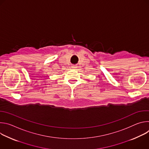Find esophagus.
<instances>
[{"mask_svg": "<svg viewBox=\"0 0 149 149\" xmlns=\"http://www.w3.org/2000/svg\"><path fill=\"white\" fill-rule=\"evenodd\" d=\"M71 67H72V69L75 70V69H76V68H77V65H72Z\"/></svg>", "mask_w": 149, "mask_h": 149, "instance_id": "34e87169", "label": "esophagus"}]
</instances>
